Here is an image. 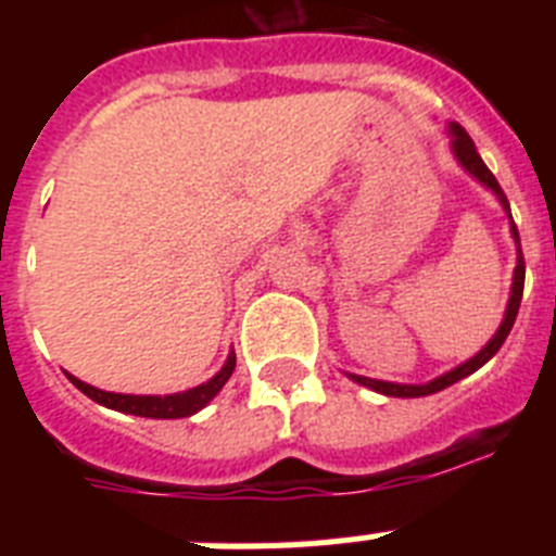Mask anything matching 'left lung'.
I'll use <instances>...</instances> for the list:
<instances>
[{
  "instance_id": "1",
  "label": "left lung",
  "mask_w": 556,
  "mask_h": 556,
  "mask_svg": "<svg viewBox=\"0 0 556 556\" xmlns=\"http://www.w3.org/2000/svg\"><path fill=\"white\" fill-rule=\"evenodd\" d=\"M448 132H451V147H454V155L456 161H459L465 169L473 175L479 184L488 186L490 191H493L495 198H498V203L504 205V211H507L509 217V230H513L515 236V244H518V267H515V275H513V292H509V303H507V314H504V323L498 326V331H495V337L490 339L488 345L481 348L479 353H476L473 358H468L465 365L454 367V370L443 372L440 378H434V381H429V384H392V381H376V378H367V376H353V372H348V376L356 381V384L362 387H370V390L381 392V395H390V397H420V395H431V392H440L445 390V387L456 384L459 378L470 376V372L479 370L481 365H488L490 358L498 353V348L504 345V339L509 337V331H513L515 326V317H518V308H520V298H523V278H527V264H523V253H520V236H518V228H515L513 223V214H509V200L507 194L501 191L498 180H495L493 172L484 166V161H481V155L476 152V144L473 139L468 136V130L462 125H456V122H451L448 125Z\"/></svg>"
}]
</instances>
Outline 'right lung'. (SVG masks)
Instances as JSON below:
<instances>
[{
  "label": "right lung",
  "mask_w": 556,
  "mask_h": 556,
  "mask_svg": "<svg viewBox=\"0 0 556 556\" xmlns=\"http://www.w3.org/2000/svg\"><path fill=\"white\" fill-rule=\"evenodd\" d=\"M236 367V353L230 351L228 362L223 365V370L217 372L214 378H208L205 384L194 387V390H186V392H175V395H122V392H105V390H97V387L86 384L80 378L68 376L72 378V384L77 387L80 392H86L91 401L97 404L108 406V409H116V412H125V415H139V417H159V420H175V417H189L194 412L203 409L208 404L211 397L217 395L219 390L225 387V381L230 378Z\"/></svg>",
  "instance_id": "1"
}]
</instances>
